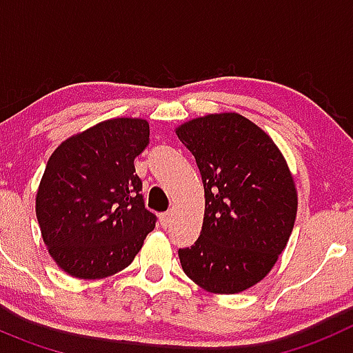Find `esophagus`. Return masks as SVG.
Segmentation results:
<instances>
[{
  "mask_svg": "<svg viewBox=\"0 0 353 353\" xmlns=\"http://www.w3.org/2000/svg\"><path fill=\"white\" fill-rule=\"evenodd\" d=\"M171 221H173V214H171V212H164V214H161V224H162V228H168V226H170Z\"/></svg>",
  "mask_w": 353,
  "mask_h": 353,
  "instance_id": "obj_1",
  "label": "esophagus"
}]
</instances>
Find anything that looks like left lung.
<instances>
[{"label":"left lung","mask_w":353,"mask_h":353,"mask_svg":"<svg viewBox=\"0 0 353 353\" xmlns=\"http://www.w3.org/2000/svg\"><path fill=\"white\" fill-rule=\"evenodd\" d=\"M176 136L194 155L205 217L194 245L179 249L187 277L212 293L260 283L286 248L297 191L276 143L236 113L187 121Z\"/></svg>","instance_id":"left-lung-1"}]
</instances>
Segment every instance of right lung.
Segmentation results:
<instances>
[{"mask_svg": "<svg viewBox=\"0 0 353 353\" xmlns=\"http://www.w3.org/2000/svg\"><path fill=\"white\" fill-rule=\"evenodd\" d=\"M150 143L139 118H113L61 143L37 192V219L49 254L79 279H102L132 263L152 230L134 159Z\"/></svg>", "mask_w": 353, "mask_h": 353, "instance_id": "obj_1", "label": "right lung"}]
</instances>
